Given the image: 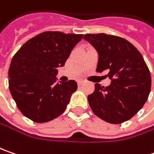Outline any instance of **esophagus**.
Wrapping results in <instances>:
<instances>
[{
  "instance_id": "esophagus-1",
  "label": "esophagus",
  "mask_w": 154,
  "mask_h": 154,
  "mask_svg": "<svg viewBox=\"0 0 154 154\" xmlns=\"http://www.w3.org/2000/svg\"><path fill=\"white\" fill-rule=\"evenodd\" d=\"M77 83H78V86H81V85L84 83V81H82V80H78V82H77Z\"/></svg>"
}]
</instances>
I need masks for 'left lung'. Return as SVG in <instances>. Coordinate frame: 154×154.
I'll return each mask as SVG.
<instances>
[{"mask_svg":"<svg viewBox=\"0 0 154 154\" xmlns=\"http://www.w3.org/2000/svg\"><path fill=\"white\" fill-rule=\"evenodd\" d=\"M83 38L98 54L96 71L108 72L110 85L95 84L88 95L93 113L103 121L119 124L135 115L147 100L151 74L139 51L126 39L104 33L86 34Z\"/></svg>","mask_w":154,"mask_h":154,"instance_id":"8db88e82","label":"left lung"}]
</instances>
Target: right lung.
<instances>
[{"instance_id":"1","label":"right lung","mask_w":154,"mask_h":154,"mask_svg":"<svg viewBox=\"0 0 154 154\" xmlns=\"http://www.w3.org/2000/svg\"><path fill=\"white\" fill-rule=\"evenodd\" d=\"M82 37L45 32L28 40L13 57L8 70L9 90L27 118L47 122L64 112L77 83L73 80L56 83L57 68L64 66Z\"/></svg>"}]
</instances>
